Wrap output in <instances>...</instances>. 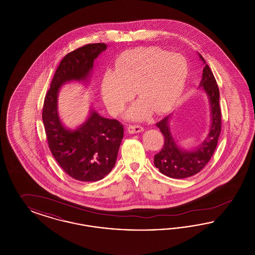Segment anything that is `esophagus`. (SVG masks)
<instances>
[{
    "instance_id": "34e87169",
    "label": "esophagus",
    "mask_w": 255,
    "mask_h": 255,
    "mask_svg": "<svg viewBox=\"0 0 255 255\" xmlns=\"http://www.w3.org/2000/svg\"><path fill=\"white\" fill-rule=\"evenodd\" d=\"M143 131H144V128L139 125H130L128 127V132L130 133H140Z\"/></svg>"
}]
</instances>
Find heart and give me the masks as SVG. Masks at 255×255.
<instances>
[{
  "label": "heart",
  "instance_id": "obj_1",
  "mask_svg": "<svg viewBox=\"0 0 255 255\" xmlns=\"http://www.w3.org/2000/svg\"><path fill=\"white\" fill-rule=\"evenodd\" d=\"M188 73L185 58L157 47L124 52L116 71H107L101 83V96L112 113L121 112L134 91L141 101L127 111L132 120H142L150 109L161 113L170 109L181 96Z\"/></svg>",
  "mask_w": 255,
  "mask_h": 255
}]
</instances>
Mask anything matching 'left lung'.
I'll list each match as a JSON object with an SVG mask.
<instances>
[{
    "label": "left lung",
    "instance_id": "left-lung-1",
    "mask_svg": "<svg viewBox=\"0 0 255 255\" xmlns=\"http://www.w3.org/2000/svg\"><path fill=\"white\" fill-rule=\"evenodd\" d=\"M198 54L205 66L199 89L206 93L210 107V126L205 139L195 148L184 149L177 143L171 132L169 123L172 114L156 124L164 136V145L155 156L154 164L160 173L173 179L188 178L203 169L216 149L221 133L220 93L217 82L204 57L200 53Z\"/></svg>",
    "mask_w": 255,
    "mask_h": 255
}]
</instances>
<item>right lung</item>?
<instances>
[{"label":"right lung","instance_id":"add662e5","mask_svg":"<svg viewBox=\"0 0 255 255\" xmlns=\"http://www.w3.org/2000/svg\"><path fill=\"white\" fill-rule=\"evenodd\" d=\"M107 49L103 43L89 44L68 53L60 62L45 97L42 119L49 148L61 168L81 182L102 180L114 168L123 138V125L90 110L75 129L66 127L58 113V94L69 82L89 83L94 61Z\"/></svg>","mask_w":255,"mask_h":255}]
</instances>
